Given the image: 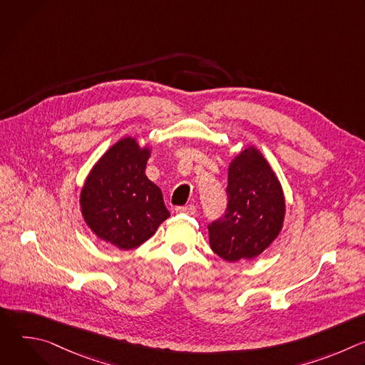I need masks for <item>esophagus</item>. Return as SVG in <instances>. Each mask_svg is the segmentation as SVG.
<instances>
[{"label": "esophagus", "mask_w": 365, "mask_h": 365, "mask_svg": "<svg viewBox=\"0 0 365 365\" xmlns=\"http://www.w3.org/2000/svg\"><path fill=\"white\" fill-rule=\"evenodd\" d=\"M176 214H186V215H195L196 212V206L195 205H185V206H178L176 207Z\"/></svg>", "instance_id": "obj_1"}]
</instances>
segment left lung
<instances>
[{
    "mask_svg": "<svg viewBox=\"0 0 365 365\" xmlns=\"http://www.w3.org/2000/svg\"><path fill=\"white\" fill-rule=\"evenodd\" d=\"M227 195L224 217L207 225L211 248L230 263L255 258L279 237L286 202L276 173L254 145L230 163Z\"/></svg>",
    "mask_w": 365,
    "mask_h": 365,
    "instance_id": "8db88e82",
    "label": "left lung"
}]
</instances>
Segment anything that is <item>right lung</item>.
<instances>
[{
    "instance_id": "right-lung-1",
    "label": "right lung",
    "mask_w": 365,
    "mask_h": 365,
    "mask_svg": "<svg viewBox=\"0 0 365 365\" xmlns=\"http://www.w3.org/2000/svg\"><path fill=\"white\" fill-rule=\"evenodd\" d=\"M150 154L137 138L118 140L95 163L81 190L86 225L120 250L141 245L170 217L160 187L145 176Z\"/></svg>"
}]
</instances>
